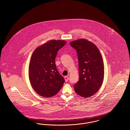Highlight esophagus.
Returning a JSON list of instances; mask_svg holds the SVG:
<instances>
[{
    "mask_svg": "<svg viewBox=\"0 0 130 130\" xmlns=\"http://www.w3.org/2000/svg\"><path fill=\"white\" fill-rule=\"evenodd\" d=\"M64 78H65V82H68V80H69V77L68 76H66L64 77Z\"/></svg>",
    "mask_w": 130,
    "mask_h": 130,
    "instance_id": "esophagus-1",
    "label": "esophagus"
}]
</instances>
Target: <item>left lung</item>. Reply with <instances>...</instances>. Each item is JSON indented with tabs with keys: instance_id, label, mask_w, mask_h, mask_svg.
<instances>
[{
	"instance_id": "obj_1",
	"label": "left lung",
	"mask_w": 130,
	"mask_h": 130,
	"mask_svg": "<svg viewBox=\"0 0 130 130\" xmlns=\"http://www.w3.org/2000/svg\"><path fill=\"white\" fill-rule=\"evenodd\" d=\"M70 46L76 51L78 60L79 80L74 85L76 93L88 98L99 90L104 77V66L98 47L87 40L72 41Z\"/></svg>"
}]
</instances>
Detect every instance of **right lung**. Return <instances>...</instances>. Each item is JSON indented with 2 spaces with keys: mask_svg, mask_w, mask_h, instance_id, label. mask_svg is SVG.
I'll use <instances>...</instances> for the list:
<instances>
[{
  "mask_svg": "<svg viewBox=\"0 0 130 130\" xmlns=\"http://www.w3.org/2000/svg\"><path fill=\"white\" fill-rule=\"evenodd\" d=\"M66 43L64 40H51L36 48L31 56L29 80L33 89L42 97L55 95L65 82L56 68L55 59L58 51Z\"/></svg>",
  "mask_w": 130,
  "mask_h": 130,
  "instance_id": "add662e5",
  "label": "right lung"
}]
</instances>
